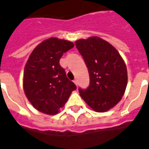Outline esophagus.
I'll list each match as a JSON object with an SVG mask.
<instances>
[{"label": "esophagus", "mask_w": 149, "mask_h": 149, "mask_svg": "<svg viewBox=\"0 0 149 149\" xmlns=\"http://www.w3.org/2000/svg\"><path fill=\"white\" fill-rule=\"evenodd\" d=\"M73 82H74V83L75 84H76V86H78V80H77V79H74V81H73Z\"/></svg>", "instance_id": "obj_1"}]
</instances>
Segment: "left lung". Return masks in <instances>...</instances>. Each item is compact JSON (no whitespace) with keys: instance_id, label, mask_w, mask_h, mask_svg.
Masks as SVG:
<instances>
[{"instance_id":"1","label":"left lung","mask_w":149,"mask_h":149,"mask_svg":"<svg viewBox=\"0 0 149 149\" xmlns=\"http://www.w3.org/2000/svg\"><path fill=\"white\" fill-rule=\"evenodd\" d=\"M77 48L82 56L89 74V86L79 88L80 96L97 112H105L123 97L127 85V70L119 52L98 37L77 40Z\"/></svg>"}]
</instances>
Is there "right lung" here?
<instances>
[{
    "label": "right lung",
    "mask_w": 149,
    "mask_h": 149,
    "mask_svg": "<svg viewBox=\"0 0 149 149\" xmlns=\"http://www.w3.org/2000/svg\"><path fill=\"white\" fill-rule=\"evenodd\" d=\"M73 43L50 38L33 50L24 69L23 89L36 109L54 115L63 107L76 85L67 77L60 65L63 53L72 48Z\"/></svg>",
    "instance_id": "obj_1"
}]
</instances>
